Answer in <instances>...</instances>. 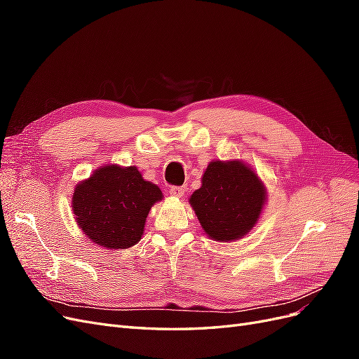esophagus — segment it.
<instances>
[{
    "mask_svg": "<svg viewBox=\"0 0 359 359\" xmlns=\"http://www.w3.org/2000/svg\"><path fill=\"white\" fill-rule=\"evenodd\" d=\"M184 191H186V189L184 187H170V190H169L170 196H173V198H182Z\"/></svg>",
    "mask_w": 359,
    "mask_h": 359,
    "instance_id": "1",
    "label": "esophagus"
}]
</instances>
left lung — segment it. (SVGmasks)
Listing matches in <instances>:
<instances>
[{"label":"left lung","mask_w":359,"mask_h":359,"mask_svg":"<svg viewBox=\"0 0 359 359\" xmlns=\"http://www.w3.org/2000/svg\"><path fill=\"white\" fill-rule=\"evenodd\" d=\"M189 202L210 240L232 243L257 224L266 203V187L247 163L212 160Z\"/></svg>","instance_id":"left-lung-1"}]
</instances>
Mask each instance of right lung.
<instances>
[{
  "instance_id": "obj_1",
  "label": "right lung",
  "mask_w": 359,
  "mask_h": 359,
  "mask_svg": "<svg viewBox=\"0 0 359 359\" xmlns=\"http://www.w3.org/2000/svg\"><path fill=\"white\" fill-rule=\"evenodd\" d=\"M163 199L158 186L136 166L104 165L76 184L72 211L76 224L94 244L124 250L144 235L151 206Z\"/></svg>"
}]
</instances>
